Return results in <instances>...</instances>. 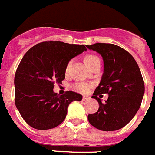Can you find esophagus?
<instances>
[{
	"instance_id": "obj_1",
	"label": "esophagus",
	"mask_w": 155,
	"mask_h": 155,
	"mask_svg": "<svg viewBox=\"0 0 155 155\" xmlns=\"http://www.w3.org/2000/svg\"><path fill=\"white\" fill-rule=\"evenodd\" d=\"M90 100V97L89 96H84L82 97V100L83 101H87V100Z\"/></svg>"
}]
</instances>
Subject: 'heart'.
<instances>
[{"label": "heart", "mask_w": 155, "mask_h": 155, "mask_svg": "<svg viewBox=\"0 0 155 155\" xmlns=\"http://www.w3.org/2000/svg\"><path fill=\"white\" fill-rule=\"evenodd\" d=\"M84 62L88 68H91L95 63H98V62H100V58L95 55H88L84 57ZM71 62H69L67 67H66V71H67V72L68 71L70 67H71ZM74 88L77 91H78V92H87L89 90V88H90V85H89V84H81H81H75Z\"/></svg>", "instance_id": "heart-1"}]
</instances>
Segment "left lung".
Returning <instances> with one entry per match:
<instances>
[{
	"mask_svg": "<svg viewBox=\"0 0 155 155\" xmlns=\"http://www.w3.org/2000/svg\"><path fill=\"white\" fill-rule=\"evenodd\" d=\"M86 47L100 54L104 63L102 79L92 96L99 103V109L88 114V121L102 131L121 129L140 107L144 95L140 70L133 55L116 45L96 43ZM104 93L109 96L102 103L97 96Z\"/></svg>",
	"mask_w": 155,
	"mask_h": 155,
	"instance_id": "left-lung-1",
	"label": "left lung"
}]
</instances>
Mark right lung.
<instances>
[{
  "label": "right lung",
  "mask_w": 155,
  "mask_h": 155,
  "mask_svg": "<svg viewBox=\"0 0 155 155\" xmlns=\"http://www.w3.org/2000/svg\"><path fill=\"white\" fill-rule=\"evenodd\" d=\"M86 50L84 45L51 41L26 51L15 75V103L30 126L39 130L55 128L66 118L69 104L82 100L72 91L59 96L53 88L65 79L69 61Z\"/></svg>",
  "instance_id": "1"
}]
</instances>
